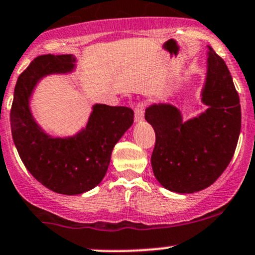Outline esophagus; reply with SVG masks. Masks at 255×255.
<instances>
[{"label":"esophagus","instance_id":"34e87169","mask_svg":"<svg viewBox=\"0 0 255 255\" xmlns=\"http://www.w3.org/2000/svg\"><path fill=\"white\" fill-rule=\"evenodd\" d=\"M144 119V104L139 102L135 108V120L137 123H141Z\"/></svg>","mask_w":255,"mask_h":255}]
</instances>
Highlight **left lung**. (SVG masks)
I'll use <instances>...</instances> for the list:
<instances>
[{
	"mask_svg": "<svg viewBox=\"0 0 255 255\" xmlns=\"http://www.w3.org/2000/svg\"><path fill=\"white\" fill-rule=\"evenodd\" d=\"M201 91L205 112L184 120L171 104H154L144 118L155 131L151 167L167 190L191 194L206 189L224 172L241 131V106L224 60L208 45Z\"/></svg>",
	"mask_w": 255,
	"mask_h": 255,
	"instance_id": "1",
	"label": "left lung"
}]
</instances>
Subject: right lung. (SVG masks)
Listing matches in <instances>:
<instances>
[{"label": "right lung", "instance_id": "right-lung-1", "mask_svg": "<svg viewBox=\"0 0 255 255\" xmlns=\"http://www.w3.org/2000/svg\"><path fill=\"white\" fill-rule=\"evenodd\" d=\"M76 62L72 54L36 58L19 76L10 111L13 141L25 167L44 187L64 195H78L101 183L114 145L133 123L131 108L96 104L76 135L54 137L43 130L30 107L35 88L50 74L73 72Z\"/></svg>", "mask_w": 255, "mask_h": 255}]
</instances>
